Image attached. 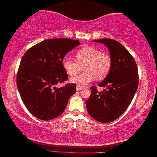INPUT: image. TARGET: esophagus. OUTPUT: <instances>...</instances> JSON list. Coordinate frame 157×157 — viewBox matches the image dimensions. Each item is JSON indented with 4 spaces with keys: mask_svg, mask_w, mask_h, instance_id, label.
<instances>
[{
    "mask_svg": "<svg viewBox=\"0 0 157 157\" xmlns=\"http://www.w3.org/2000/svg\"><path fill=\"white\" fill-rule=\"evenodd\" d=\"M81 89H83L82 86H76V91H81Z\"/></svg>",
    "mask_w": 157,
    "mask_h": 157,
    "instance_id": "esophagus-1",
    "label": "esophagus"
}]
</instances>
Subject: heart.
<instances>
[{
  "label": "heart",
  "mask_w": 157,
  "mask_h": 157,
  "mask_svg": "<svg viewBox=\"0 0 157 157\" xmlns=\"http://www.w3.org/2000/svg\"><path fill=\"white\" fill-rule=\"evenodd\" d=\"M74 62L67 57L62 60V66L68 76H74L78 72L80 66L83 74L70 78V82L80 86H85L94 79L101 80L110 71L111 61L110 56L106 53L101 52L98 48L85 46L75 53Z\"/></svg>",
  "instance_id": "1"
}]
</instances>
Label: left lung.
Returning <instances> with one entry per match:
<instances>
[{
	"label": "left lung",
	"instance_id": "1",
	"mask_svg": "<svg viewBox=\"0 0 157 157\" xmlns=\"http://www.w3.org/2000/svg\"><path fill=\"white\" fill-rule=\"evenodd\" d=\"M101 43L110 53L111 66L106 78L98 86L104 87L98 92L92 86L91 96L86 101L88 112L101 123H110L125 112L139 85L136 61L124 46L109 38L94 40Z\"/></svg>",
	"mask_w": 157,
	"mask_h": 157
}]
</instances>
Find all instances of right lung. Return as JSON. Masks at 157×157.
Wrapping results in <instances>:
<instances>
[{"label":"right lung","instance_id":"1","mask_svg":"<svg viewBox=\"0 0 157 157\" xmlns=\"http://www.w3.org/2000/svg\"><path fill=\"white\" fill-rule=\"evenodd\" d=\"M79 44L78 40L51 38L31 47L23 55L17 74V86L23 104L35 117L44 121L58 117L76 93L74 83L61 88L56 86L67 80L62 60Z\"/></svg>","mask_w":157,"mask_h":157}]
</instances>
